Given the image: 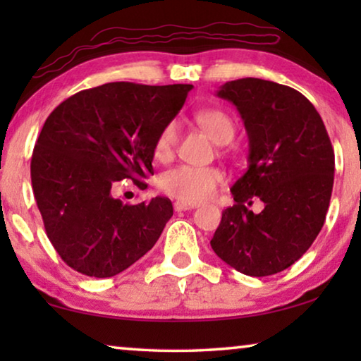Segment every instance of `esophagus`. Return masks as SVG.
Listing matches in <instances>:
<instances>
[{
    "label": "esophagus",
    "instance_id": "34e87169",
    "mask_svg": "<svg viewBox=\"0 0 361 361\" xmlns=\"http://www.w3.org/2000/svg\"><path fill=\"white\" fill-rule=\"evenodd\" d=\"M194 204H186V202H181V200H176V202L173 204V209L175 212H185V210H191L194 209Z\"/></svg>",
    "mask_w": 361,
    "mask_h": 361
}]
</instances>
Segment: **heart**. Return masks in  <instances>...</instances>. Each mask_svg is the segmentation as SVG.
<instances>
[{
	"instance_id": "1",
	"label": "heart",
	"mask_w": 361,
	"mask_h": 361,
	"mask_svg": "<svg viewBox=\"0 0 361 361\" xmlns=\"http://www.w3.org/2000/svg\"><path fill=\"white\" fill-rule=\"evenodd\" d=\"M195 121L218 145L229 143L235 135V122L231 116L218 108H207L195 114ZM178 143V126L175 121L162 127L154 142V156L167 161L173 156ZM223 181V173L213 167L178 166L167 170L159 180V186L166 194L186 204H197L210 199Z\"/></svg>"
}]
</instances>
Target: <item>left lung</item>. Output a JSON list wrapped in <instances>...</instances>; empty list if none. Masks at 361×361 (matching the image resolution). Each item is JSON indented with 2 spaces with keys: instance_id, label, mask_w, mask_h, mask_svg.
I'll return each instance as SVG.
<instances>
[{
  "instance_id": "8db88e82",
  "label": "left lung",
  "mask_w": 361,
  "mask_h": 361,
  "mask_svg": "<svg viewBox=\"0 0 361 361\" xmlns=\"http://www.w3.org/2000/svg\"><path fill=\"white\" fill-rule=\"evenodd\" d=\"M218 97L234 103L250 140L248 169L231 188L210 240L219 258L245 276L282 272L312 245L325 223L334 181V151L319 111L288 85L242 78ZM253 198L261 214L247 210Z\"/></svg>"
}]
</instances>
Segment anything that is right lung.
<instances>
[{
  "instance_id": "obj_1",
  "label": "right lung",
  "mask_w": 361,
  "mask_h": 361,
  "mask_svg": "<svg viewBox=\"0 0 361 361\" xmlns=\"http://www.w3.org/2000/svg\"><path fill=\"white\" fill-rule=\"evenodd\" d=\"M191 89L108 82L49 114L33 149L32 185L49 240L71 269L113 277L154 247L173 215L170 199L129 205L113 189L122 180L142 188L154 175L156 138Z\"/></svg>"
}]
</instances>
